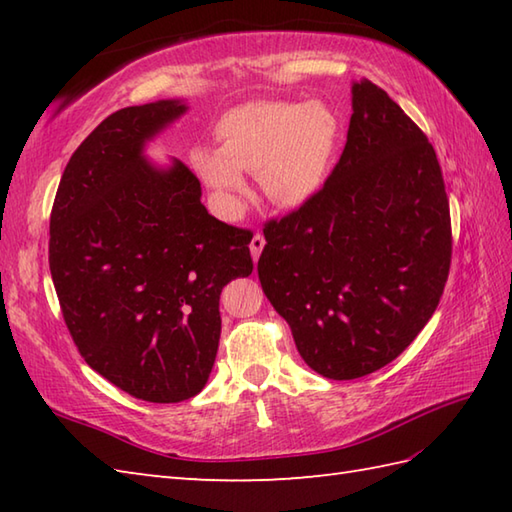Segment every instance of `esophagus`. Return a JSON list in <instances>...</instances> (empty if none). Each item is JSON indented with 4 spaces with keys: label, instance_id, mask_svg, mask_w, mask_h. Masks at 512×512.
<instances>
[{
    "label": "esophagus",
    "instance_id": "1",
    "mask_svg": "<svg viewBox=\"0 0 512 512\" xmlns=\"http://www.w3.org/2000/svg\"><path fill=\"white\" fill-rule=\"evenodd\" d=\"M264 244H266V239H264V235H259V233H255L253 239H250V255H253L255 262L259 259V255H262Z\"/></svg>",
    "mask_w": 512,
    "mask_h": 512
}]
</instances>
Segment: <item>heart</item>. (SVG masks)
I'll return each instance as SVG.
<instances>
[{"label":"heart","mask_w":512,"mask_h":512,"mask_svg":"<svg viewBox=\"0 0 512 512\" xmlns=\"http://www.w3.org/2000/svg\"><path fill=\"white\" fill-rule=\"evenodd\" d=\"M220 147H195L193 169L224 211L237 209L244 173H257L270 202L301 206L317 193L339 143V118L323 103L262 101L228 112Z\"/></svg>","instance_id":"obj_1"}]
</instances>
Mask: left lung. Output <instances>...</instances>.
I'll return each mask as SVG.
<instances>
[{"label": "left lung", "mask_w": 512, "mask_h": 512, "mask_svg": "<svg viewBox=\"0 0 512 512\" xmlns=\"http://www.w3.org/2000/svg\"><path fill=\"white\" fill-rule=\"evenodd\" d=\"M262 288L314 372L352 380L394 361L436 312L451 215L427 136L372 81H354L343 154L323 189L264 226Z\"/></svg>", "instance_id": "obj_1"}]
</instances>
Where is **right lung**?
<instances>
[{
  "label": "right lung",
  "instance_id": "1",
  "mask_svg": "<svg viewBox=\"0 0 512 512\" xmlns=\"http://www.w3.org/2000/svg\"><path fill=\"white\" fill-rule=\"evenodd\" d=\"M182 101L118 110L65 167L50 215V273L65 325L94 372L147 402L204 389L220 343V292L253 273L246 228L200 202V180L145 158Z\"/></svg>",
  "mask_w": 512,
  "mask_h": 512
}]
</instances>
